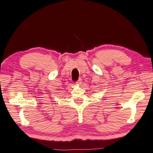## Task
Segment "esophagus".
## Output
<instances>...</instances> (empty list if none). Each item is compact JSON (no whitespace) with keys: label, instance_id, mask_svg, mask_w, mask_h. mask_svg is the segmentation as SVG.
I'll list each match as a JSON object with an SVG mask.
<instances>
[{"label":"esophagus","instance_id":"obj_1","mask_svg":"<svg viewBox=\"0 0 153 153\" xmlns=\"http://www.w3.org/2000/svg\"><path fill=\"white\" fill-rule=\"evenodd\" d=\"M77 84H81L82 83V79H79L78 80H77V81L76 82Z\"/></svg>","mask_w":153,"mask_h":153}]
</instances>
